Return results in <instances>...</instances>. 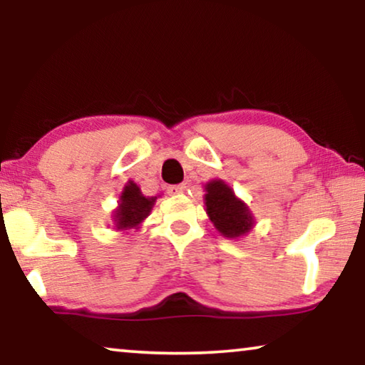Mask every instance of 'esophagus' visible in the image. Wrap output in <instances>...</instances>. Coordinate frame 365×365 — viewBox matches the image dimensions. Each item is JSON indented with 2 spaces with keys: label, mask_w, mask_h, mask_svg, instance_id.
<instances>
[{
  "label": "esophagus",
  "mask_w": 365,
  "mask_h": 365,
  "mask_svg": "<svg viewBox=\"0 0 365 365\" xmlns=\"http://www.w3.org/2000/svg\"><path fill=\"white\" fill-rule=\"evenodd\" d=\"M183 191H185L183 185H169V187H168L169 195H182Z\"/></svg>",
  "instance_id": "esophagus-1"
}]
</instances>
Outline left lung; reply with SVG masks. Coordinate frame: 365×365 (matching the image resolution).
<instances>
[{"label":"left lung","instance_id":"left-lung-1","mask_svg":"<svg viewBox=\"0 0 365 365\" xmlns=\"http://www.w3.org/2000/svg\"><path fill=\"white\" fill-rule=\"evenodd\" d=\"M206 212L217 230L225 237H240L251 230L252 215L245 202L235 197L230 187L222 180L206 185Z\"/></svg>","mask_w":365,"mask_h":365}]
</instances>
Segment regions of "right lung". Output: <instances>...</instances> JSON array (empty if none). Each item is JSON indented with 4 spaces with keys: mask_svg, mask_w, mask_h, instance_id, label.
<instances>
[{
    "mask_svg": "<svg viewBox=\"0 0 365 365\" xmlns=\"http://www.w3.org/2000/svg\"><path fill=\"white\" fill-rule=\"evenodd\" d=\"M156 197H146L141 195L140 188L133 182H128L122 191L120 205L115 211V227L119 230H128V228L137 227L148 214Z\"/></svg>",
    "mask_w": 365,
    "mask_h": 365,
    "instance_id": "add662e5",
    "label": "right lung"
}]
</instances>
